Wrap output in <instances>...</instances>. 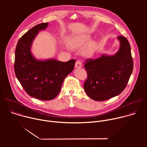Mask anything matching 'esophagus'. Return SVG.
<instances>
[{"label":"esophagus","mask_w":147,"mask_h":147,"mask_svg":"<svg viewBox=\"0 0 147 147\" xmlns=\"http://www.w3.org/2000/svg\"><path fill=\"white\" fill-rule=\"evenodd\" d=\"M75 67L76 68H81L82 67V63H81V61L80 60H77L76 62Z\"/></svg>","instance_id":"obj_1"}]
</instances>
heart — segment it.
<instances>
[{
  "instance_id": "heart-1",
  "label": "heart",
  "mask_w": 147,
  "mask_h": 147,
  "mask_svg": "<svg viewBox=\"0 0 147 147\" xmlns=\"http://www.w3.org/2000/svg\"><path fill=\"white\" fill-rule=\"evenodd\" d=\"M88 36H73L68 39L69 46L74 49H78L84 45L89 40ZM95 49V44L94 42H90L82 50V54L86 56H90L94 52Z\"/></svg>"
}]
</instances>
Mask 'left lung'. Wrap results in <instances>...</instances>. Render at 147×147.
<instances>
[{"label":"left lung","instance_id":"left-lung-1","mask_svg":"<svg viewBox=\"0 0 147 147\" xmlns=\"http://www.w3.org/2000/svg\"><path fill=\"white\" fill-rule=\"evenodd\" d=\"M117 39L120 47L115 55H103L84 61L88 77L84 88L95 100H105L119 95L126 87L132 73L133 60L130 44L124 36H119Z\"/></svg>","mask_w":147,"mask_h":147}]
</instances>
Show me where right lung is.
<instances>
[{"instance_id": "1", "label": "right lung", "mask_w": 147, "mask_h": 147, "mask_svg": "<svg viewBox=\"0 0 147 147\" xmlns=\"http://www.w3.org/2000/svg\"><path fill=\"white\" fill-rule=\"evenodd\" d=\"M48 23L37 24L18 40L14 60L16 76L26 92L35 98L48 100L60 92L65 77L74 69L75 59L62 62L55 59L38 60L31 54L32 41Z\"/></svg>"}]
</instances>
